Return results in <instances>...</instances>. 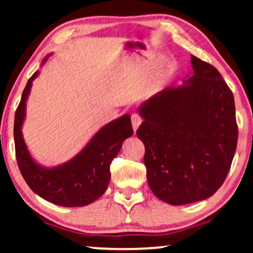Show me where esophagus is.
<instances>
[{
	"instance_id": "esophagus-1",
	"label": "esophagus",
	"mask_w": 253,
	"mask_h": 253,
	"mask_svg": "<svg viewBox=\"0 0 253 253\" xmlns=\"http://www.w3.org/2000/svg\"><path fill=\"white\" fill-rule=\"evenodd\" d=\"M131 122H132L133 130L136 131L138 129V126H140V123L143 122V120H141L139 114H132V115H131Z\"/></svg>"
}]
</instances>
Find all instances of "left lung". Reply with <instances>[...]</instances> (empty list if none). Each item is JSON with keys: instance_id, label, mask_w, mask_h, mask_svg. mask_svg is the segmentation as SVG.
<instances>
[{"instance_id": "obj_1", "label": "left lung", "mask_w": 253, "mask_h": 253, "mask_svg": "<svg viewBox=\"0 0 253 253\" xmlns=\"http://www.w3.org/2000/svg\"><path fill=\"white\" fill-rule=\"evenodd\" d=\"M192 76L140 106L148 185L159 199L185 205L213 196L237 146L234 95L212 64L191 55Z\"/></svg>"}]
</instances>
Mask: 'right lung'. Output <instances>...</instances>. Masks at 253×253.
I'll list each match as a JSON object with an SVG mask.
<instances>
[{"label":"right lung","instance_id":"add662e5","mask_svg":"<svg viewBox=\"0 0 253 253\" xmlns=\"http://www.w3.org/2000/svg\"><path fill=\"white\" fill-rule=\"evenodd\" d=\"M47 58H44L43 63ZM34 72L24 88L15 114L13 137L16 159L24 179L33 192L48 202L64 207L86 206L101 197L110 179V164L119 153L124 139L133 133L130 115H123L102 126L89 143L67 164L56 168H43L33 161L24 143L22 124L26 100Z\"/></svg>","mask_w":253,"mask_h":253}]
</instances>
